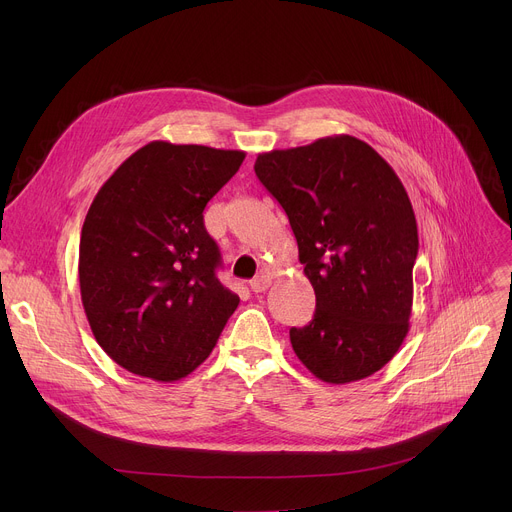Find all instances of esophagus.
Wrapping results in <instances>:
<instances>
[{"instance_id":"34e87169","label":"esophagus","mask_w":512,"mask_h":512,"mask_svg":"<svg viewBox=\"0 0 512 512\" xmlns=\"http://www.w3.org/2000/svg\"><path fill=\"white\" fill-rule=\"evenodd\" d=\"M269 285H271L269 275H257L255 279H251V289L255 291V294H261V291H265Z\"/></svg>"}]
</instances>
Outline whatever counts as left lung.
Masks as SVG:
<instances>
[{
    "instance_id": "8db88e82",
    "label": "left lung",
    "mask_w": 512,
    "mask_h": 512,
    "mask_svg": "<svg viewBox=\"0 0 512 512\" xmlns=\"http://www.w3.org/2000/svg\"><path fill=\"white\" fill-rule=\"evenodd\" d=\"M255 174L285 210L316 294L291 328L304 367L344 385L381 371L409 332L419 239L395 170L352 135L259 154Z\"/></svg>"
}]
</instances>
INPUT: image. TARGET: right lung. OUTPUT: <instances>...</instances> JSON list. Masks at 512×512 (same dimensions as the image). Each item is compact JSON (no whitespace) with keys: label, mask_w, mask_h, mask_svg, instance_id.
Instances as JSON below:
<instances>
[{"label":"right lung","mask_w":512,"mask_h":512,"mask_svg":"<svg viewBox=\"0 0 512 512\" xmlns=\"http://www.w3.org/2000/svg\"><path fill=\"white\" fill-rule=\"evenodd\" d=\"M243 160L241 150L150 141L97 192L81 233V300L95 340L125 371L188 377L237 310L202 212Z\"/></svg>","instance_id":"add662e5"}]
</instances>
